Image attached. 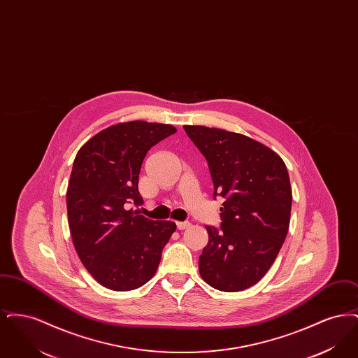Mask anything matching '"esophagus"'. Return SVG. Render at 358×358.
I'll list each match as a JSON object with an SVG mask.
<instances>
[{
  "mask_svg": "<svg viewBox=\"0 0 358 358\" xmlns=\"http://www.w3.org/2000/svg\"><path fill=\"white\" fill-rule=\"evenodd\" d=\"M176 225H177V229H178V231H184V229H187V227L190 225V222H177V224H176Z\"/></svg>",
  "mask_w": 358,
  "mask_h": 358,
  "instance_id": "1",
  "label": "esophagus"
}]
</instances>
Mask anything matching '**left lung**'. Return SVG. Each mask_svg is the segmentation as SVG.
<instances>
[{
  "mask_svg": "<svg viewBox=\"0 0 358 358\" xmlns=\"http://www.w3.org/2000/svg\"><path fill=\"white\" fill-rule=\"evenodd\" d=\"M208 162L215 193L224 199L220 228L206 225L199 270L213 289L256 285L287 236L292 192L279 154L250 136L217 127L184 126Z\"/></svg>",
  "mask_w": 358,
  "mask_h": 358,
  "instance_id": "obj_1",
  "label": "left lung"
}]
</instances>
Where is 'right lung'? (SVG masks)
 I'll return each instance as SVG.
<instances>
[{
	"label": "right lung",
	"mask_w": 358,
	"mask_h": 358,
	"mask_svg": "<svg viewBox=\"0 0 358 358\" xmlns=\"http://www.w3.org/2000/svg\"><path fill=\"white\" fill-rule=\"evenodd\" d=\"M176 131L166 123L122 122L90 138L75 157L67 189L69 231L83 266L103 287L138 289L158 268L176 224L149 220L127 206L142 203L143 158Z\"/></svg>",
	"instance_id": "1"
}]
</instances>
